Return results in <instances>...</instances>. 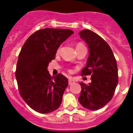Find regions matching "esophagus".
<instances>
[{
	"label": "esophagus",
	"mask_w": 133,
	"mask_h": 133,
	"mask_svg": "<svg viewBox=\"0 0 133 133\" xmlns=\"http://www.w3.org/2000/svg\"><path fill=\"white\" fill-rule=\"evenodd\" d=\"M75 83V81H74V80L71 79V78H69V85H70V84H72V83Z\"/></svg>",
	"instance_id": "34e87169"
}]
</instances>
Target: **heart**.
Masks as SVG:
<instances>
[{
	"instance_id": "obj_1",
	"label": "heart",
	"mask_w": 133,
	"mask_h": 133,
	"mask_svg": "<svg viewBox=\"0 0 133 133\" xmlns=\"http://www.w3.org/2000/svg\"><path fill=\"white\" fill-rule=\"evenodd\" d=\"M84 47H85V46H84V44H83V43H77V46H76V48H77V49H81V48H84ZM60 49H61V48H58V50H57V52H59L60 51Z\"/></svg>"
}]
</instances>
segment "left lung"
Instances as JSON below:
<instances>
[{"label":"left lung","instance_id":"left-lung-1","mask_svg":"<svg viewBox=\"0 0 133 133\" xmlns=\"http://www.w3.org/2000/svg\"><path fill=\"white\" fill-rule=\"evenodd\" d=\"M79 35L87 43L90 52L81 75H91V83H80L78 101L85 109L97 110L106 105L113 97L118 81L117 61L110 46L97 33L83 30Z\"/></svg>","mask_w":133,"mask_h":133}]
</instances>
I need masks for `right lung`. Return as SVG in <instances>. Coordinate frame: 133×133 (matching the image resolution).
<instances>
[{"label":"right lung","mask_w":133,"mask_h":133,"mask_svg":"<svg viewBox=\"0 0 133 133\" xmlns=\"http://www.w3.org/2000/svg\"><path fill=\"white\" fill-rule=\"evenodd\" d=\"M74 33L70 29H41L29 36L21 49L16 76L21 97L31 109L49 113L58 109L69 81L62 74L47 70L62 43Z\"/></svg>","instance_id":"right-lung-1"}]
</instances>
